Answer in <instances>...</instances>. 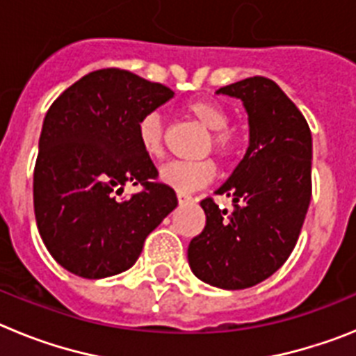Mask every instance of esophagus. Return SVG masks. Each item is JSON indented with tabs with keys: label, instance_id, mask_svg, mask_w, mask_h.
Listing matches in <instances>:
<instances>
[{
	"label": "esophagus",
	"instance_id": "34e87169",
	"mask_svg": "<svg viewBox=\"0 0 356 356\" xmlns=\"http://www.w3.org/2000/svg\"><path fill=\"white\" fill-rule=\"evenodd\" d=\"M176 197H178V203H191V201H193V196H188V194H185V193H178L176 194Z\"/></svg>",
	"mask_w": 356,
	"mask_h": 356
}]
</instances>
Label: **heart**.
Wrapping results in <instances>:
<instances>
[{"mask_svg":"<svg viewBox=\"0 0 356 356\" xmlns=\"http://www.w3.org/2000/svg\"><path fill=\"white\" fill-rule=\"evenodd\" d=\"M185 110L201 127L212 131L209 147H213L222 160L234 159L238 151V139L234 131L226 130L229 115L219 103L210 99H191ZM139 144L144 155L149 159L163 156V122L159 114H147L139 122ZM216 163L212 160L197 162H169L160 169V181L178 193H193L196 188L210 184L216 178Z\"/></svg>","mask_w":356,"mask_h":356,"instance_id":"1","label":"heart"}]
</instances>
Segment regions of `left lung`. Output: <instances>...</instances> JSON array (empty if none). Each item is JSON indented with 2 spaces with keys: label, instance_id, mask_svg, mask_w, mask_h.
<instances>
[{
  "label": "left lung",
  "instance_id": "left-lung-1",
  "mask_svg": "<svg viewBox=\"0 0 356 356\" xmlns=\"http://www.w3.org/2000/svg\"><path fill=\"white\" fill-rule=\"evenodd\" d=\"M241 99L250 146L216 194L234 201L221 210L201 201L207 225L188 244V266L213 287L238 291L260 284L294 250L312 197V134L298 106L269 78L253 76L217 90Z\"/></svg>",
  "mask_w": 356,
  "mask_h": 356
}]
</instances>
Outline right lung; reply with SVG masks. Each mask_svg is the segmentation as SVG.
Wrapping results in <instances>:
<instances>
[{"label":"right lung","mask_w":356,"mask_h":356,"mask_svg":"<svg viewBox=\"0 0 356 356\" xmlns=\"http://www.w3.org/2000/svg\"><path fill=\"white\" fill-rule=\"evenodd\" d=\"M175 96L124 69L89 72L44 118L33 171L37 228L53 259L97 280L137 262L147 235L178 205L139 144V122ZM127 183L143 191L118 200Z\"/></svg>","instance_id":"obj_1"}]
</instances>
